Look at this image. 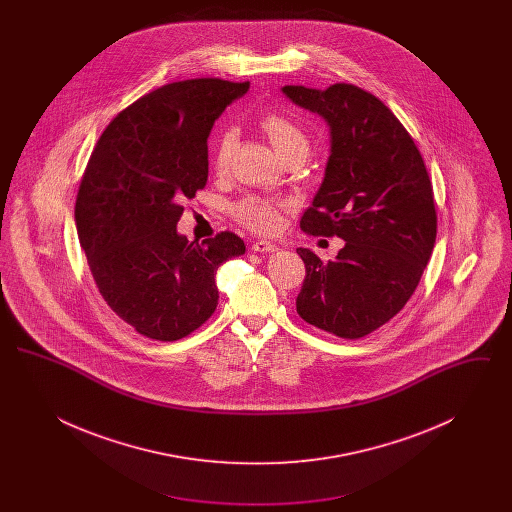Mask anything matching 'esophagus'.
<instances>
[{
  "label": "esophagus",
  "instance_id": "1",
  "mask_svg": "<svg viewBox=\"0 0 512 512\" xmlns=\"http://www.w3.org/2000/svg\"><path fill=\"white\" fill-rule=\"evenodd\" d=\"M251 249H253V251H257V253H274V251H278L280 247L276 244L265 242V240H257V242H253V244H251Z\"/></svg>",
  "mask_w": 512,
  "mask_h": 512
}]
</instances>
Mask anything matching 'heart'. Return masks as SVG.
Masks as SVG:
<instances>
[{
	"label": "heart",
	"mask_w": 512,
	"mask_h": 512,
	"mask_svg": "<svg viewBox=\"0 0 512 512\" xmlns=\"http://www.w3.org/2000/svg\"><path fill=\"white\" fill-rule=\"evenodd\" d=\"M259 126L267 134L270 144L282 159H288L295 153L307 155L309 138L305 130L288 115L272 111L261 117ZM236 146H238V130L222 128L217 134L213 153H211V165L215 172L222 174L228 171ZM286 207L288 205L282 199L247 195L232 205V215L253 232L274 234L282 226V213L286 211Z\"/></svg>",
	"instance_id": "b5f03b06"
}]
</instances>
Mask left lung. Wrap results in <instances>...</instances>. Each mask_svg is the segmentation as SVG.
Listing matches in <instances>:
<instances>
[{
  "label": "left lung",
  "mask_w": 512,
  "mask_h": 512,
  "mask_svg": "<svg viewBox=\"0 0 512 512\" xmlns=\"http://www.w3.org/2000/svg\"><path fill=\"white\" fill-rule=\"evenodd\" d=\"M282 92L324 117L332 136L326 176L301 230L345 240L328 263L297 249L305 263L297 315L359 340L407 305L430 261L438 234L432 182L411 134L370 92L345 82Z\"/></svg>",
  "instance_id": "left-lung-1"
}]
</instances>
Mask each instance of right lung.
I'll use <instances>...</instances> for the list:
<instances>
[{
    "mask_svg": "<svg viewBox=\"0 0 512 512\" xmlns=\"http://www.w3.org/2000/svg\"><path fill=\"white\" fill-rule=\"evenodd\" d=\"M249 82L161 86L109 122L82 174L74 220L101 297L149 340L190 336L217 309V268L245 253L234 232L188 242L184 199L203 190L213 122Z\"/></svg>",
    "mask_w": 512,
    "mask_h": 512,
    "instance_id": "add662e5",
    "label": "right lung"
}]
</instances>
